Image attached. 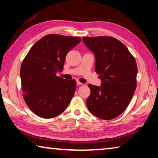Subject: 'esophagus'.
Segmentation results:
<instances>
[{"label":"esophagus","instance_id":"34e87169","mask_svg":"<svg viewBox=\"0 0 158 158\" xmlns=\"http://www.w3.org/2000/svg\"><path fill=\"white\" fill-rule=\"evenodd\" d=\"M77 85H82L83 84H82V83H81V82H80L79 81H77Z\"/></svg>","mask_w":158,"mask_h":158}]
</instances>
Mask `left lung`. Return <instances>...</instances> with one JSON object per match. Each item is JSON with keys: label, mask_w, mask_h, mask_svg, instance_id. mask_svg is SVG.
<instances>
[{"label": "left lung", "mask_w": 158, "mask_h": 158, "mask_svg": "<svg viewBox=\"0 0 158 158\" xmlns=\"http://www.w3.org/2000/svg\"><path fill=\"white\" fill-rule=\"evenodd\" d=\"M83 41L95 54L96 73L101 86L89 84V110L103 120H111L123 112L137 88V65L127 47L114 37H84Z\"/></svg>", "instance_id": "obj_1"}]
</instances>
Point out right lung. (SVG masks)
Instances as JSON below:
<instances>
[{
    "mask_svg": "<svg viewBox=\"0 0 158 158\" xmlns=\"http://www.w3.org/2000/svg\"><path fill=\"white\" fill-rule=\"evenodd\" d=\"M81 38L49 34L35 43L20 69L23 98L31 110L44 118H52L65 110L75 93L77 82L56 73L63 69L67 53Z\"/></svg>",
    "mask_w": 158,
    "mask_h": 158,
    "instance_id": "right-lung-1",
    "label": "right lung"
}]
</instances>
